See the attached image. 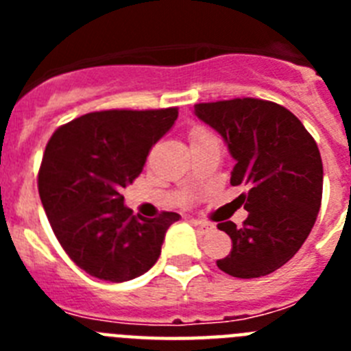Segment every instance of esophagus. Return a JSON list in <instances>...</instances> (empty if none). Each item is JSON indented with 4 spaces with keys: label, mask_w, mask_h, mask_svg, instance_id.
I'll return each mask as SVG.
<instances>
[{
    "label": "esophagus",
    "mask_w": 351,
    "mask_h": 351,
    "mask_svg": "<svg viewBox=\"0 0 351 351\" xmlns=\"http://www.w3.org/2000/svg\"><path fill=\"white\" fill-rule=\"evenodd\" d=\"M191 223H193L198 230L202 232V234H207V232H210L214 228V225H210V223L207 221H202V219H191Z\"/></svg>",
    "instance_id": "obj_1"
}]
</instances>
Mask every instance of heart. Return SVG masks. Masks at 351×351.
<instances>
[{
  "label": "heart",
  "mask_w": 351,
  "mask_h": 351,
  "mask_svg": "<svg viewBox=\"0 0 351 351\" xmlns=\"http://www.w3.org/2000/svg\"><path fill=\"white\" fill-rule=\"evenodd\" d=\"M197 135H207V133H202V132H200V133H197Z\"/></svg>",
  "instance_id": "1"
}]
</instances>
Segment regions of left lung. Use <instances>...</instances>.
Instances as JSON below:
<instances>
[{"instance_id": "1", "label": "left lung", "mask_w": 351, "mask_h": 351, "mask_svg": "<svg viewBox=\"0 0 351 351\" xmlns=\"http://www.w3.org/2000/svg\"><path fill=\"white\" fill-rule=\"evenodd\" d=\"M195 116L219 133L235 160L230 184L244 186V225L219 223L232 239L218 260L226 274L267 276L295 255L316 221L324 165L315 138L288 108L267 100L235 98L195 105Z\"/></svg>"}]
</instances>
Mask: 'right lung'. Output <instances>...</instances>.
Listing matches in <instances>:
<instances>
[{"label":"right lung","mask_w":351,"mask_h":351,"mask_svg":"<svg viewBox=\"0 0 351 351\" xmlns=\"http://www.w3.org/2000/svg\"><path fill=\"white\" fill-rule=\"evenodd\" d=\"M178 108L101 110L54 132L43 153L38 193L56 237L80 269L98 280H135L160 258L178 213L147 219L125 206L123 188L138 178Z\"/></svg>","instance_id":"1"}]
</instances>
